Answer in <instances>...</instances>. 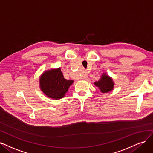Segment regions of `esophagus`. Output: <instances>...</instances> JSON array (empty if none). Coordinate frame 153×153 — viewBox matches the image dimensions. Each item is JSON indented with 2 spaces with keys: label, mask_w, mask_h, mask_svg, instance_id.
<instances>
[{
  "label": "esophagus",
  "mask_w": 153,
  "mask_h": 153,
  "mask_svg": "<svg viewBox=\"0 0 153 153\" xmlns=\"http://www.w3.org/2000/svg\"><path fill=\"white\" fill-rule=\"evenodd\" d=\"M87 78H88V74L86 73H85V74H84V76H83V79L86 80Z\"/></svg>",
  "instance_id": "obj_1"
}]
</instances>
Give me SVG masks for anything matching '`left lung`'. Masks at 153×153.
I'll use <instances>...</instances> for the list:
<instances>
[{"mask_svg": "<svg viewBox=\"0 0 153 153\" xmlns=\"http://www.w3.org/2000/svg\"><path fill=\"white\" fill-rule=\"evenodd\" d=\"M94 84L102 93H108L112 91L114 85L112 79L105 73L102 75L100 80L96 81Z\"/></svg>", "mask_w": 153, "mask_h": 153, "instance_id": "obj_1", "label": "left lung"}]
</instances>
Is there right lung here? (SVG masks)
I'll list each match as a JSON object with an SVG mask.
<instances>
[{"mask_svg":"<svg viewBox=\"0 0 153 153\" xmlns=\"http://www.w3.org/2000/svg\"><path fill=\"white\" fill-rule=\"evenodd\" d=\"M73 82L64 78L60 68L45 71L39 79L41 91L47 97L55 100L65 96Z\"/></svg>","mask_w":153,"mask_h":153,"instance_id":"right-lung-1","label":"right lung"}]
</instances>
